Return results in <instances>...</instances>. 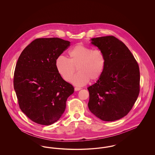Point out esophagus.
<instances>
[{"instance_id": "obj_1", "label": "esophagus", "mask_w": 155, "mask_h": 155, "mask_svg": "<svg viewBox=\"0 0 155 155\" xmlns=\"http://www.w3.org/2000/svg\"><path fill=\"white\" fill-rule=\"evenodd\" d=\"M81 88H78V87H75V88H74V90L75 91H80V90H81Z\"/></svg>"}]
</instances>
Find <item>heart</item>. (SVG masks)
Listing matches in <instances>:
<instances>
[{"instance_id": "obj_1", "label": "heart", "mask_w": 155, "mask_h": 155, "mask_svg": "<svg viewBox=\"0 0 155 155\" xmlns=\"http://www.w3.org/2000/svg\"><path fill=\"white\" fill-rule=\"evenodd\" d=\"M69 59L60 56L55 62L59 74L67 82L71 81L76 71H79L73 80L77 86L86 85L91 80L94 82L102 75L105 66L106 58L103 52L79 44L68 52Z\"/></svg>"}]
</instances>
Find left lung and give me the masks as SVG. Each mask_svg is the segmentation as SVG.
<instances>
[{
	"label": "left lung",
	"instance_id": "left-lung-1",
	"mask_svg": "<svg viewBox=\"0 0 155 155\" xmlns=\"http://www.w3.org/2000/svg\"><path fill=\"white\" fill-rule=\"evenodd\" d=\"M91 41L103 52L106 63L101 77L88 88L89 109L103 121H116L130 112L139 95V66L126 45L116 37Z\"/></svg>",
	"mask_w": 155,
	"mask_h": 155
}]
</instances>
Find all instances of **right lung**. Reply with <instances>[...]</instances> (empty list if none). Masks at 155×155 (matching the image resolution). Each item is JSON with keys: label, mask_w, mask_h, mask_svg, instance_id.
I'll return each mask as SVG.
<instances>
[{"label": "right lung", "mask_w": 155, "mask_h": 155, "mask_svg": "<svg viewBox=\"0 0 155 155\" xmlns=\"http://www.w3.org/2000/svg\"><path fill=\"white\" fill-rule=\"evenodd\" d=\"M70 42L58 38H38L21 52L14 73V88L19 107L32 121L49 125L66 109L73 86L64 81L56 68V59Z\"/></svg>", "instance_id": "1"}]
</instances>
